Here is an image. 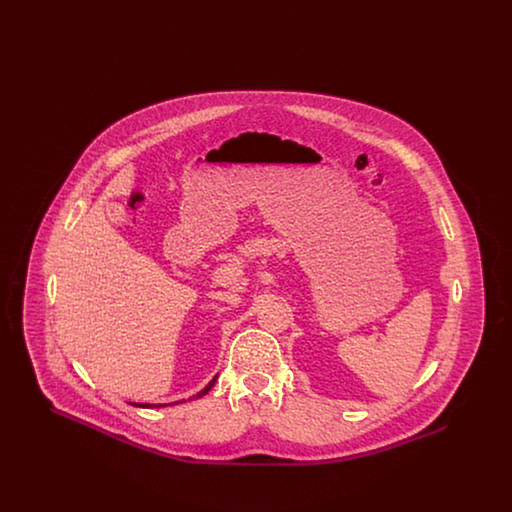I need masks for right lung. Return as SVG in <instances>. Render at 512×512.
Returning a JSON list of instances; mask_svg holds the SVG:
<instances>
[{
    "instance_id": "add662e5",
    "label": "right lung",
    "mask_w": 512,
    "mask_h": 512,
    "mask_svg": "<svg viewBox=\"0 0 512 512\" xmlns=\"http://www.w3.org/2000/svg\"><path fill=\"white\" fill-rule=\"evenodd\" d=\"M217 378H219V376H215V378H213V380H211V382H209V384H207L203 390L199 391L197 395L190 397V401H192V399H197V397H203L205 393H209V390L215 386ZM176 403H182V401H174V403H171V405H176ZM130 405H134V407H140V409H153V407H155V409H161V407H167L165 403H157V405H153V403H130Z\"/></svg>"
}]
</instances>
